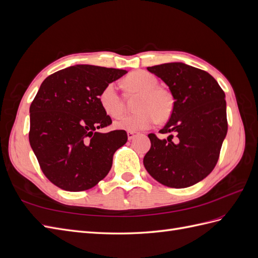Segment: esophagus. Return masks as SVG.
Listing matches in <instances>:
<instances>
[{"instance_id":"1","label":"esophagus","mask_w":258,"mask_h":258,"mask_svg":"<svg viewBox=\"0 0 258 258\" xmlns=\"http://www.w3.org/2000/svg\"><path fill=\"white\" fill-rule=\"evenodd\" d=\"M127 136H128V140H134V139L138 136V134H137V132L128 131V132H127Z\"/></svg>"}]
</instances>
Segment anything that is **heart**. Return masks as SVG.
Instances as JSON below:
<instances>
[{
    "instance_id": "obj_1",
    "label": "heart",
    "mask_w": 258,
    "mask_h": 258,
    "mask_svg": "<svg viewBox=\"0 0 258 258\" xmlns=\"http://www.w3.org/2000/svg\"><path fill=\"white\" fill-rule=\"evenodd\" d=\"M126 85L132 91L141 92L138 100V112L120 116L114 122L117 129L137 132L152 127L159 120L168 119L173 111V98L170 92L158 87V80L145 71L129 74ZM99 102L110 116H118L122 112V101L115 83L107 84L101 91Z\"/></svg>"
}]
</instances>
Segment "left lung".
<instances>
[{
	"instance_id": "1",
	"label": "left lung",
	"mask_w": 258,
	"mask_h": 258,
	"mask_svg": "<svg viewBox=\"0 0 258 258\" xmlns=\"http://www.w3.org/2000/svg\"><path fill=\"white\" fill-rule=\"evenodd\" d=\"M168 86L173 111L159 132L172 140L148 135L151 148L144 167L156 181L184 188L202 181L214 169L227 135L225 93L213 76L183 62L148 67Z\"/></svg>"
}]
</instances>
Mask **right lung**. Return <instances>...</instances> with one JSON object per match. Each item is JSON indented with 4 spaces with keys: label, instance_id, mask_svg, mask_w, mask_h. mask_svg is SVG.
Returning <instances> with one entry per match:
<instances>
[{
    "label": "right lung",
    "instance_id": "obj_1",
    "mask_svg": "<svg viewBox=\"0 0 258 258\" xmlns=\"http://www.w3.org/2000/svg\"><path fill=\"white\" fill-rule=\"evenodd\" d=\"M126 70L76 64L49 75L30 106V145L43 173L69 191L96 186L110 172L113 154L127 142L124 130L102 134L112 123L100 105L107 84Z\"/></svg>",
    "mask_w": 258,
    "mask_h": 258
}]
</instances>
